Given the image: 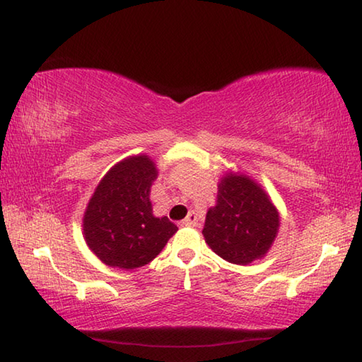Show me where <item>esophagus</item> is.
Segmentation results:
<instances>
[{"instance_id": "34e87169", "label": "esophagus", "mask_w": 362, "mask_h": 362, "mask_svg": "<svg viewBox=\"0 0 362 362\" xmlns=\"http://www.w3.org/2000/svg\"><path fill=\"white\" fill-rule=\"evenodd\" d=\"M196 223H198V217H196L194 212H188L185 220H182L180 222L182 226H196Z\"/></svg>"}]
</instances>
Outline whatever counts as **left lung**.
Segmentation results:
<instances>
[{
    "label": "left lung",
    "instance_id": "left-lung-1",
    "mask_svg": "<svg viewBox=\"0 0 362 362\" xmlns=\"http://www.w3.org/2000/svg\"><path fill=\"white\" fill-rule=\"evenodd\" d=\"M279 216L267 193L246 175L218 183L217 204L206 216V243L223 260L247 265L262 259L276 238Z\"/></svg>",
    "mask_w": 362,
    "mask_h": 362
}]
</instances>
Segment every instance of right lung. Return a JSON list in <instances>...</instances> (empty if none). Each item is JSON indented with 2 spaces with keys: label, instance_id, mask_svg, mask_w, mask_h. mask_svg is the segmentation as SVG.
<instances>
[{
  "label": "right lung",
  "instance_id": "1",
  "mask_svg": "<svg viewBox=\"0 0 362 362\" xmlns=\"http://www.w3.org/2000/svg\"><path fill=\"white\" fill-rule=\"evenodd\" d=\"M158 177L148 156L116 164L103 177L83 218L86 243L108 267L140 268L166 246L177 226L155 217L150 188Z\"/></svg>",
  "mask_w": 362,
  "mask_h": 362
}]
</instances>
